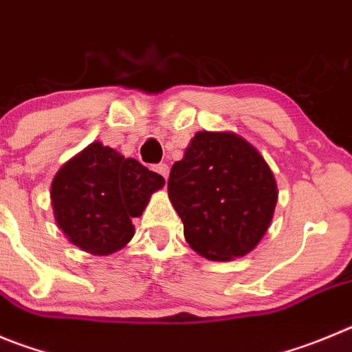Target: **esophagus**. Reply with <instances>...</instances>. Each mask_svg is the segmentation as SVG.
I'll return each mask as SVG.
<instances>
[{"label": "esophagus", "instance_id": "1", "mask_svg": "<svg viewBox=\"0 0 352 352\" xmlns=\"http://www.w3.org/2000/svg\"><path fill=\"white\" fill-rule=\"evenodd\" d=\"M154 170H156V172L160 173V175L163 177V179H165V180L168 179V173H170V168H168V165H165V163H160V165H157L156 168H154Z\"/></svg>", "mask_w": 352, "mask_h": 352}]
</instances>
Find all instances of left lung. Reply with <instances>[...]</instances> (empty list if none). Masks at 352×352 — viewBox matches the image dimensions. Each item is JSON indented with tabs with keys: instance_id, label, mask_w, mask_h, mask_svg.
<instances>
[{
	"instance_id": "left-lung-1",
	"label": "left lung",
	"mask_w": 352,
	"mask_h": 352,
	"mask_svg": "<svg viewBox=\"0 0 352 352\" xmlns=\"http://www.w3.org/2000/svg\"><path fill=\"white\" fill-rule=\"evenodd\" d=\"M168 198L192 250L208 261L252 252L272 221L278 187L257 149L232 131H198L175 161Z\"/></svg>"
}]
</instances>
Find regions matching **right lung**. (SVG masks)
Returning <instances> with one entry per match:
<instances>
[{
	"label": "right lung",
	"instance_id": "right-lung-1",
	"mask_svg": "<svg viewBox=\"0 0 352 352\" xmlns=\"http://www.w3.org/2000/svg\"><path fill=\"white\" fill-rule=\"evenodd\" d=\"M165 179L133 157L91 142L64 163L52 182L55 222L69 241L94 255L121 250L135 234L142 215Z\"/></svg>",
	"mask_w": 352,
	"mask_h": 352
}]
</instances>
